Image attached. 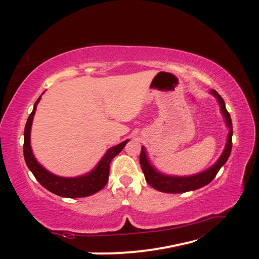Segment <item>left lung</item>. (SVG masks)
<instances>
[{
  "mask_svg": "<svg viewBox=\"0 0 259 259\" xmlns=\"http://www.w3.org/2000/svg\"><path fill=\"white\" fill-rule=\"evenodd\" d=\"M211 94L218 99L219 104H221L222 113L223 115L225 116L227 126L230 128V133H229V136H227L226 146H225L224 152H223V154L221 155V157H219V160L216 162V163L211 166V168H209L203 172L194 175V176H188V177H171V176H165L163 174L157 172L156 170L150 164V162H148L146 153H145V148L142 147L140 156H139L140 166H142V170L144 172V176H145L146 182L150 184L153 188H155V190L163 193H184L188 191L198 190L200 187L208 185V184L211 182L214 177H216L219 169L225 164V162L230 157L231 151H232V135H233L231 116H230V113L227 112V109L225 107V102L224 99L221 97V95H219L216 90H211Z\"/></svg>",
  "mask_w": 259,
  "mask_h": 259,
  "instance_id": "obj_1",
  "label": "left lung"
}]
</instances>
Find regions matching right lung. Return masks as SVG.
<instances>
[{"label":"right lung","mask_w":259,"mask_h":259,"mask_svg":"<svg viewBox=\"0 0 259 259\" xmlns=\"http://www.w3.org/2000/svg\"><path fill=\"white\" fill-rule=\"evenodd\" d=\"M40 98L36 100L33 112L29 114L24 131V157L28 169L32 171L36 181L43 187L47 188L48 191L54 193V194L72 199L84 198V196L95 194V193L104 188V186L107 184L111 161L123 150L125 144L129 140H125V142L119 144V145L109 148L108 152L100 160L98 165L96 166L94 171L85 175V176L76 178H64L55 176L54 174L49 172L43 168L41 164H38V162L35 160L33 155L32 148H30V126H32L34 114L35 111H36V105L40 102Z\"/></svg>","instance_id":"1"}]
</instances>
